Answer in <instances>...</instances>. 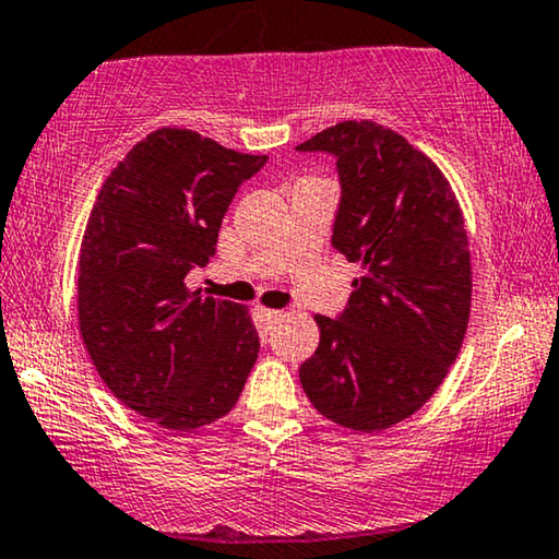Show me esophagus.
<instances>
[{
  "mask_svg": "<svg viewBox=\"0 0 559 559\" xmlns=\"http://www.w3.org/2000/svg\"><path fill=\"white\" fill-rule=\"evenodd\" d=\"M259 312H262V318H264V323H266V325H274V323H280V320L285 318V312H282V310H270V308H262V310H259Z\"/></svg>",
  "mask_w": 559,
  "mask_h": 559,
  "instance_id": "34e87169",
  "label": "esophagus"
}]
</instances>
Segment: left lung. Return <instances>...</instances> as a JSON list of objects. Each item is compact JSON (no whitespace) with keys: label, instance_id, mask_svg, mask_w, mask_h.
<instances>
[{"label":"left lung","instance_id":"8db88e82","mask_svg":"<svg viewBox=\"0 0 559 559\" xmlns=\"http://www.w3.org/2000/svg\"><path fill=\"white\" fill-rule=\"evenodd\" d=\"M338 157L333 247L361 266L341 320L316 316L300 384L320 415L381 432L415 415L461 354L471 318V243L461 203L425 152L371 119L297 144Z\"/></svg>","mask_w":559,"mask_h":559}]
</instances>
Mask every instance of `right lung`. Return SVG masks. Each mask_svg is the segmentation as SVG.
Masks as SVG:
<instances>
[{
	"mask_svg": "<svg viewBox=\"0 0 559 559\" xmlns=\"http://www.w3.org/2000/svg\"><path fill=\"white\" fill-rule=\"evenodd\" d=\"M266 155L163 127L98 190L79 251V328L119 402L188 432L231 412L259 356L247 305L186 285L209 262L228 203Z\"/></svg>",
	"mask_w": 559,
	"mask_h": 559,
	"instance_id": "obj_1",
	"label": "right lung"
}]
</instances>
